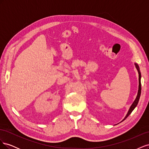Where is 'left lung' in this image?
<instances>
[{"label": "left lung", "instance_id": "1", "mask_svg": "<svg viewBox=\"0 0 149 149\" xmlns=\"http://www.w3.org/2000/svg\"><path fill=\"white\" fill-rule=\"evenodd\" d=\"M135 65H136V68L138 71V73H139V90H138V93H137V96L136 98V100H135V101H134V102L132 103V104L131 105V106H130V107L129 108V110L127 112V115L125 116V117L124 118V119L122 120L123 121L126 118H127V117L131 114V112L133 111V110L135 109V107H136L137 105V104L139 102V99H140V96H141V72H140V70H139V67L138 66L137 64L135 63Z\"/></svg>", "mask_w": 149, "mask_h": 149}]
</instances>
